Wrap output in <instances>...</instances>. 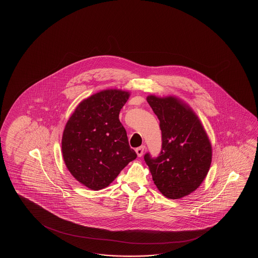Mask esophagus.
Masks as SVG:
<instances>
[{"mask_svg": "<svg viewBox=\"0 0 258 258\" xmlns=\"http://www.w3.org/2000/svg\"><path fill=\"white\" fill-rule=\"evenodd\" d=\"M145 148H146L145 146H141V147H139V148H137V149H136L138 157H142L144 151H145Z\"/></svg>", "mask_w": 258, "mask_h": 258, "instance_id": "obj_1", "label": "esophagus"}]
</instances>
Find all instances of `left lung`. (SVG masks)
Returning <instances> with one entry per match:
<instances>
[{
	"label": "left lung",
	"instance_id": "obj_1",
	"mask_svg": "<svg viewBox=\"0 0 258 258\" xmlns=\"http://www.w3.org/2000/svg\"><path fill=\"white\" fill-rule=\"evenodd\" d=\"M148 104L159 120L161 150L144 159L161 194L178 199L194 192L209 172L212 149L207 133L191 109L172 97L148 96Z\"/></svg>",
	"mask_w": 258,
	"mask_h": 258
}]
</instances>
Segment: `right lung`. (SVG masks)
<instances>
[{
    "mask_svg": "<svg viewBox=\"0 0 258 258\" xmlns=\"http://www.w3.org/2000/svg\"><path fill=\"white\" fill-rule=\"evenodd\" d=\"M129 93L104 90L78 105L66 123L61 150L66 167L77 181L98 191L114 181L137 159L119 120Z\"/></svg>",
    "mask_w": 258,
    "mask_h": 258,
    "instance_id": "1",
    "label": "right lung"
}]
</instances>
